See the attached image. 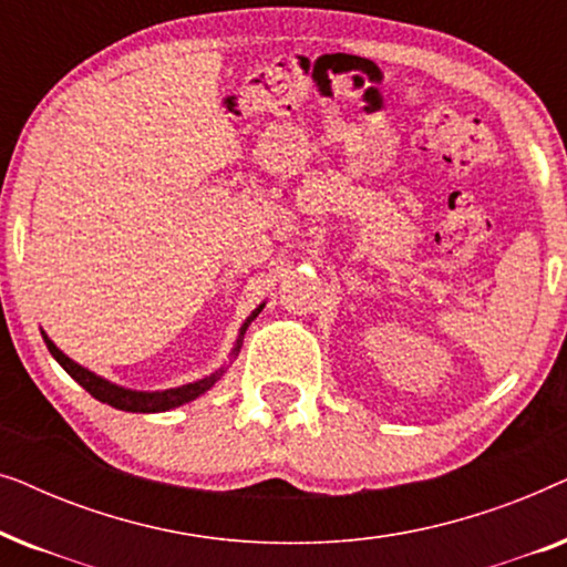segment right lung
I'll return each instance as SVG.
<instances>
[{
  "instance_id": "1",
  "label": "right lung",
  "mask_w": 567,
  "mask_h": 567,
  "mask_svg": "<svg viewBox=\"0 0 567 567\" xmlns=\"http://www.w3.org/2000/svg\"><path fill=\"white\" fill-rule=\"evenodd\" d=\"M260 309H255V312L245 320L243 330H239L235 353L239 351V346H243L245 330L250 328V322L260 315ZM43 340H45V346H49V351H51L53 359H56L61 367H64V371L74 379V382H80L84 390H87L95 400L107 402V405L115 408V410H126V413H162V410L181 408V405H185V402L200 398V394H204L206 390H212L214 382L221 377V371H224V369H219L212 377L198 379V382H193V384L175 386V390H165V392H134V390H123V386H118V384H111V382H107V379L92 374V371L80 367V363H74L72 359H69V355H64L56 346H53V340L45 338V332H43Z\"/></svg>"
}]
</instances>
